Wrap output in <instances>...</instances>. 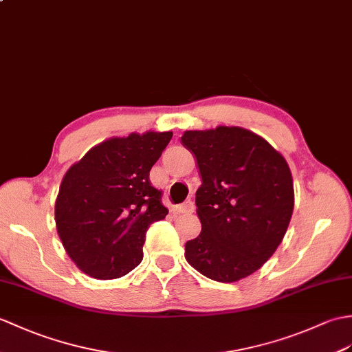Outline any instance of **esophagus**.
<instances>
[{"instance_id": "obj_1", "label": "esophagus", "mask_w": 352, "mask_h": 352, "mask_svg": "<svg viewBox=\"0 0 352 352\" xmlns=\"http://www.w3.org/2000/svg\"><path fill=\"white\" fill-rule=\"evenodd\" d=\"M193 210H195V204L192 201H186L182 204V206L177 207V213L190 214V213H193Z\"/></svg>"}]
</instances>
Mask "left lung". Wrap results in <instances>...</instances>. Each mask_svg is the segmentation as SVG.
Here are the masks:
<instances>
[{
	"label": "left lung",
	"instance_id": "obj_1",
	"mask_svg": "<svg viewBox=\"0 0 352 352\" xmlns=\"http://www.w3.org/2000/svg\"><path fill=\"white\" fill-rule=\"evenodd\" d=\"M198 163L201 234L184 256L208 279L231 283L255 273L279 248L294 210L291 169L263 136L239 126L186 130Z\"/></svg>",
	"mask_w": 352,
	"mask_h": 352
}]
</instances>
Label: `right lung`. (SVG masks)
Listing matches in <instances>:
<instances>
[{
    "mask_svg": "<svg viewBox=\"0 0 352 352\" xmlns=\"http://www.w3.org/2000/svg\"><path fill=\"white\" fill-rule=\"evenodd\" d=\"M173 132L130 133L94 145L67 169L55 225L67 255L94 279H118L142 261L145 232L168 208L150 183Z\"/></svg>",
    "mask_w": 352,
    "mask_h": 352,
    "instance_id": "right-lung-1",
    "label": "right lung"
}]
</instances>
